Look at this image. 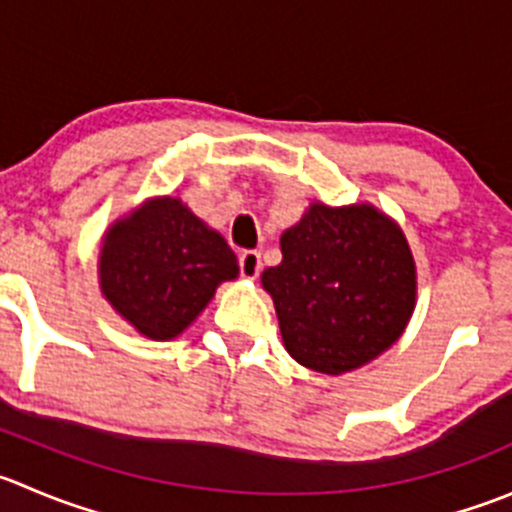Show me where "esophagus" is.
Instances as JSON below:
<instances>
[{"instance_id":"1","label":"esophagus","mask_w":512,"mask_h":512,"mask_svg":"<svg viewBox=\"0 0 512 512\" xmlns=\"http://www.w3.org/2000/svg\"><path fill=\"white\" fill-rule=\"evenodd\" d=\"M262 270V257L257 250H245L240 255V275L245 280H255Z\"/></svg>"}]
</instances>
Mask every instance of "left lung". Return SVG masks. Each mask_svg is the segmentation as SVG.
<instances>
[{"label": "left lung", "instance_id": "left-lung-1", "mask_svg": "<svg viewBox=\"0 0 512 512\" xmlns=\"http://www.w3.org/2000/svg\"><path fill=\"white\" fill-rule=\"evenodd\" d=\"M282 262L262 272L282 342L300 365L342 375L403 335L418 275L403 230L372 205L312 202L280 237Z\"/></svg>", "mask_w": 512, "mask_h": 512}]
</instances>
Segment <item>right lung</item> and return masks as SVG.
Instances as JSON below:
<instances>
[{
    "label": "right lung",
    "mask_w": 512,
    "mask_h": 512,
    "mask_svg": "<svg viewBox=\"0 0 512 512\" xmlns=\"http://www.w3.org/2000/svg\"><path fill=\"white\" fill-rule=\"evenodd\" d=\"M240 275L235 252L177 197H155L102 237L99 287L150 340H172L197 320L217 285Z\"/></svg>",
    "instance_id": "right-lung-1"
}]
</instances>
